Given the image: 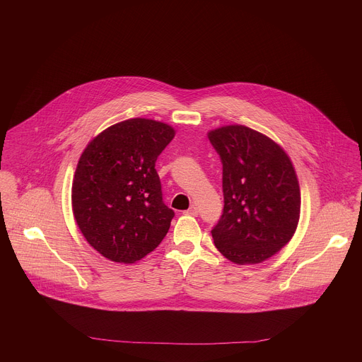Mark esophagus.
<instances>
[{"instance_id": "34e87169", "label": "esophagus", "mask_w": 362, "mask_h": 362, "mask_svg": "<svg viewBox=\"0 0 362 362\" xmlns=\"http://www.w3.org/2000/svg\"><path fill=\"white\" fill-rule=\"evenodd\" d=\"M185 214H186V215H190V216H197L199 211H197V208H196V204H192L190 208H189Z\"/></svg>"}]
</instances>
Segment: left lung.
I'll list each match as a JSON object with an SVG mask.
<instances>
[{
  "instance_id": "8db88e82",
  "label": "left lung",
  "mask_w": 362,
  "mask_h": 362,
  "mask_svg": "<svg viewBox=\"0 0 362 362\" xmlns=\"http://www.w3.org/2000/svg\"><path fill=\"white\" fill-rule=\"evenodd\" d=\"M208 137L223 165V214L212 229L218 250L236 265L261 264L293 236L300 190L286 151L242 124L218 127Z\"/></svg>"
}]
</instances>
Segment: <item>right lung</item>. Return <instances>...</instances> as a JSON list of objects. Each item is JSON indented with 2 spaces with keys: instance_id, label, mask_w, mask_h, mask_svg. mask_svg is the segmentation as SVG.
<instances>
[{
  "instance_id": "right-lung-1",
  "label": "right lung",
  "mask_w": 362,
  "mask_h": 362,
  "mask_svg": "<svg viewBox=\"0 0 362 362\" xmlns=\"http://www.w3.org/2000/svg\"><path fill=\"white\" fill-rule=\"evenodd\" d=\"M175 134L166 123L129 119L103 130L81 153L73 214L86 240L107 259L134 264L166 236L175 212L163 203L154 166Z\"/></svg>"
}]
</instances>
